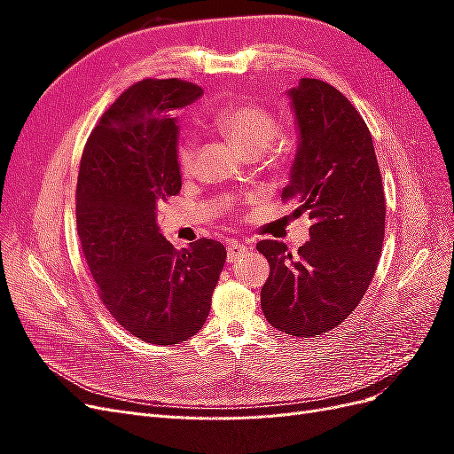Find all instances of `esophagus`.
<instances>
[{
    "label": "esophagus",
    "mask_w": 454,
    "mask_h": 454,
    "mask_svg": "<svg viewBox=\"0 0 454 454\" xmlns=\"http://www.w3.org/2000/svg\"><path fill=\"white\" fill-rule=\"evenodd\" d=\"M244 252H246V246L244 244H240L237 240L229 242V246H227V261H229V263H232V261H239L244 255Z\"/></svg>",
    "instance_id": "34e87169"
}]
</instances>
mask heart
<instances>
[{"label": "heart", "instance_id": "1", "mask_svg": "<svg viewBox=\"0 0 454 454\" xmlns=\"http://www.w3.org/2000/svg\"><path fill=\"white\" fill-rule=\"evenodd\" d=\"M212 127L237 145L242 153H263L269 162H280L290 147V140L277 132V119L265 106L254 102H231L212 115ZM177 167L189 174L195 164V144L180 142L176 151Z\"/></svg>", "mask_w": 454, "mask_h": 454}]
</instances>
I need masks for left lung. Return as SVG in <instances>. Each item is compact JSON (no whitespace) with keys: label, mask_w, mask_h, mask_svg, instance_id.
<instances>
[{"label":"left lung","mask_w":454,"mask_h":454,"mask_svg":"<svg viewBox=\"0 0 454 454\" xmlns=\"http://www.w3.org/2000/svg\"><path fill=\"white\" fill-rule=\"evenodd\" d=\"M299 130L284 200L309 212L305 246L294 255L284 242L261 240L270 265L261 287L267 322L294 337L324 335L360 305L384 240L382 177L365 121L345 96L303 77L287 90Z\"/></svg>","instance_id":"left-lung-1"}]
</instances>
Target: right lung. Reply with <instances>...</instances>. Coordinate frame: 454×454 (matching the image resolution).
Wrapping results in <instances>:
<instances>
[{
	"mask_svg": "<svg viewBox=\"0 0 454 454\" xmlns=\"http://www.w3.org/2000/svg\"><path fill=\"white\" fill-rule=\"evenodd\" d=\"M200 94L180 79L140 81L102 115L81 157L75 214L89 270L114 318L151 345L199 332L227 257L210 239L176 250L157 225V206L182 189L176 114Z\"/></svg>",
	"mask_w": 454,
	"mask_h": 454,
	"instance_id": "right-lung-1",
	"label": "right lung"
}]
</instances>
